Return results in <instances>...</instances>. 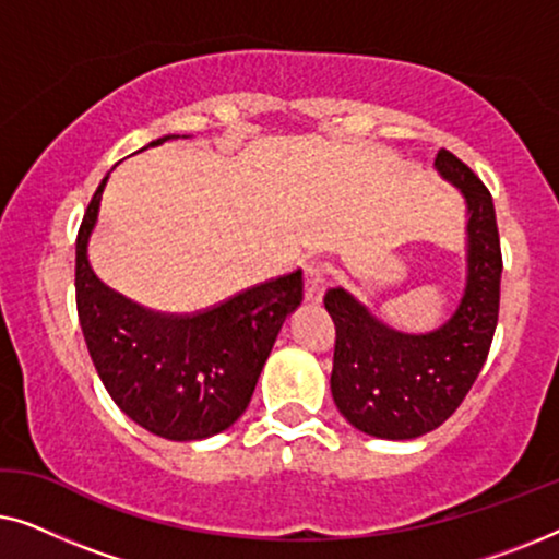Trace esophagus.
Here are the masks:
<instances>
[{"label":"esophagus","instance_id":"34e87169","mask_svg":"<svg viewBox=\"0 0 559 559\" xmlns=\"http://www.w3.org/2000/svg\"><path fill=\"white\" fill-rule=\"evenodd\" d=\"M328 287L325 280V270L320 264H308L305 266V300L310 305H318L323 300Z\"/></svg>","mask_w":559,"mask_h":559}]
</instances>
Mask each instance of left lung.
<instances>
[{
	"label": "left lung",
	"instance_id": "left-lung-1",
	"mask_svg": "<svg viewBox=\"0 0 559 559\" xmlns=\"http://www.w3.org/2000/svg\"><path fill=\"white\" fill-rule=\"evenodd\" d=\"M435 170L465 203V285L453 316L427 333L386 325L346 289H328L335 323L331 394L358 432L415 440L461 407L491 348L501 293V243L493 198L453 152Z\"/></svg>",
	"mask_w": 559,
	"mask_h": 559
}]
</instances>
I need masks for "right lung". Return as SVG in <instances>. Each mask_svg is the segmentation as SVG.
I'll list each match as a JSON object with an SVG mask.
<instances>
[{"label":"right lung","instance_id":"1","mask_svg":"<svg viewBox=\"0 0 559 559\" xmlns=\"http://www.w3.org/2000/svg\"><path fill=\"white\" fill-rule=\"evenodd\" d=\"M170 140L180 134L147 147ZM106 182L109 175L91 198L75 241V305L91 361L117 407L147 432L173 442L213 438L247 412L282 323L302 302V270L193 316L144 310L91 270L88 241Z\"/></svg>","mask_w":559,"mask_h":559}]
</instances>
